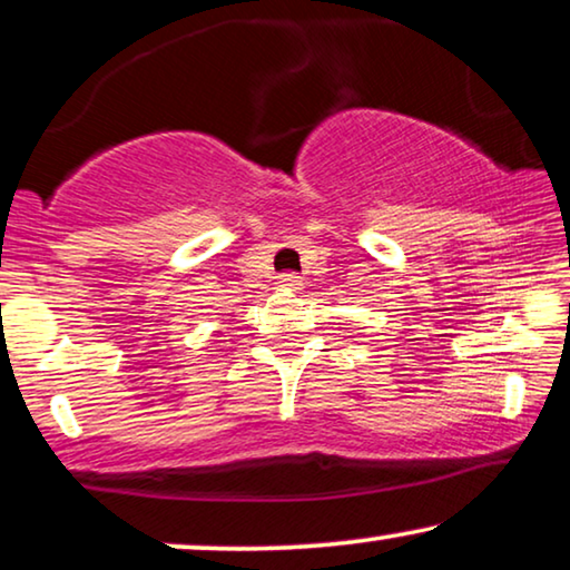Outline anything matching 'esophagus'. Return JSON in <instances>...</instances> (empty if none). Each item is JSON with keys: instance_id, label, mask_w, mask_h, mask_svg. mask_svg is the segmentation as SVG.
<instances>
[{"instance_id": "esophagus-1", "label": "esophagus", "mask_w": 570, "mask_h": 570, "mask_svg": "<svg viewBox=\"0 0 570 570\" xmlns=\"http://www.w3.org/2000/svg\"><path fill=\"white\" fill-rule=\"evenodd\" d=\"M279 283H283L285 287H301L303 279L295 275V272H285V275H279Z\"/></svg>"}]
</instances>
